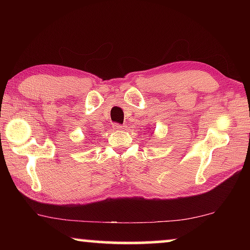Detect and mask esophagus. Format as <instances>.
<instances>
[{"instance_id":"esophagus-1","label":"esophagus","mask_w":250,"mask_h":250,"mask_svg":"<svg viewBox=\"0 0 250 250\" xmlns=\"http://www.w3.org/2000/svg\"><path fill=\"white\" fill-rule=\"evenodd\" d=\"M125 129V125H120V124H115L113 125V130L116 131H121Z\"/></svg>"}]
</instances>
